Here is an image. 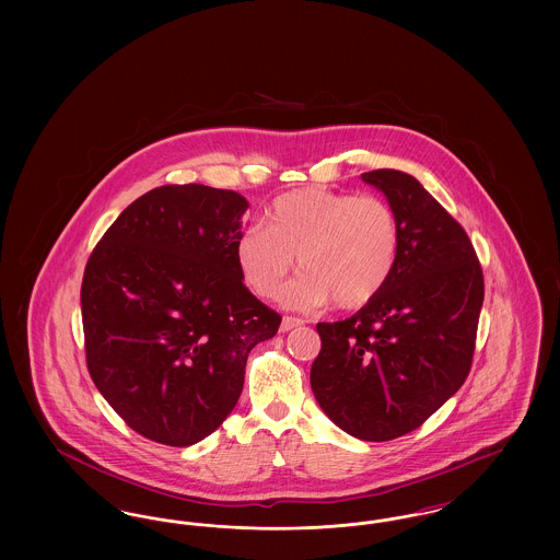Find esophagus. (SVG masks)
I'll return each instance as SVG.
<instances>
[{
	"instance_id": "obj_1",
	"label": "esophagus",
	"mask_w": 560,
	"mask_h": 560,
	"mask_svg": "<svg viewBox=\"0 0 560 560\" xmlns=\"http://www.w3.org/2000/svg\"><path fill=\"white\" fill-rule=\"evenodd\" d=\"M302 323H304V320L298 319V317H283V320H281V331H290V329L302 325Z\"/></svg>"
}]
</instances>
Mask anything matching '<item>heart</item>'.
I'll return each mask as SVG.
<instances>
[{
    "instance_id": "b5f03b06",
    "label": "heart",
    "mask_w": 560,
    "mask_h": 560,
    "mask_svg": "<svg viewBox=\"0 0 560 560\" xmlns=\"http://www.w3.org/2000/svg\"><path fill=\"white\" fill-rule=\"evenodd\" d=\"M399 215L373 195L325 187L298 188L272 201L267 229L247 226L235 245L245 285L275 298L298 256L302 275L283 292L295 308L336 302L352 311L373 302L399 265Z\"/></svg>"
}]
</instances>
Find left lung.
I'll return each mask as SVG.
<instances>
[{
	"label": "left lung",
	"instance_id": "1",
	"mask_svg": "<svg viewBox=\"0 0 560 560\" xmlns=\"http://www.w3.org/2000/svg\"><path fill=\"white\" fill-rule=\"evenodd\" d=\"M399 215L390 283L350 319L319 323L311 386L325 416L361 441L422 427L470 373L485 281L462 224L413 176L361 174Z\"/></svg>",
	"mask_w": 560,
	"mask_h": 560
}]
</instances>
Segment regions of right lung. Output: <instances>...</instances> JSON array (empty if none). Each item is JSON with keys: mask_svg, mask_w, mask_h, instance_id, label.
<instances>
[{"mask_svg": "<svg viewBox=\"0 0 560 560\" xmlns=\"http://www.w3.org/2000/svg\"><path fill=\"white\" fill-rule=\"evenodd\" d=\"M245 210L226 188H153L119 213L88 258V372L149 441L188 447L212 434L240 400L249 350L281 325L241 279L235 245Z\"/></svg>", "mask_w": 560, "mask_h": 560, "instance_id": "obj_1", "label": "right lung"}]
</instances>
